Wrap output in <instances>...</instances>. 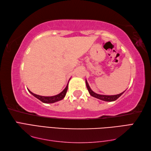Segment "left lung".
<instances>
[{"mask_svg": "<svg viewBox=\"0 0 151 151\" xmlns=\"http://www.w3.org/2000/svg\"><path fill=\"white\" fill-rule=\"evenodd\" d=\"M86 86H87V88H88V90L89 93V94H90L92 97H95L97 99H100V100L102 101H108V102H111V101H114L115 100H117V99L120 97L121 95H123V92H122L120 94H117V95H99L96 93L93 92L92 90L89 87V86L88 84V83L87 82V81L86 80Z\"/></svg>", "mask_w": 151, "mask_h": 151, "instance_id": "obj_1", "label": "left lung"}]
</instances>
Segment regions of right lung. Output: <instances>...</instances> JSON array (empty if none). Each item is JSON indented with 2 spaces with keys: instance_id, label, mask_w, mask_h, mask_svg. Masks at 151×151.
I'll use <instances>...</instances> for the list:
<instances>
[{
  "instance_id": "1",
  "label": "right lung",
  "mask_w": 151,
  "mask_h": 151,
  "mask_svg": "<svg viewBox=\"0 0 151 151\" xmlns=\"http://www.w3.org/2000/svg\"><path fill=\"white\" fill-rule=\"evenodd\" d=\"M67 88H68V84L67 85L65 88L60 93L54 96H51V97H45V96H41V95L34 94L32 92H31L29 89H28V91H29L33 96H34L35 97H36L37 99L40 100L41 102H44V103L49 104V103H54V102L62 100V99L65 97V96L66 95Z\"/></svg>"
}]
</instances>
